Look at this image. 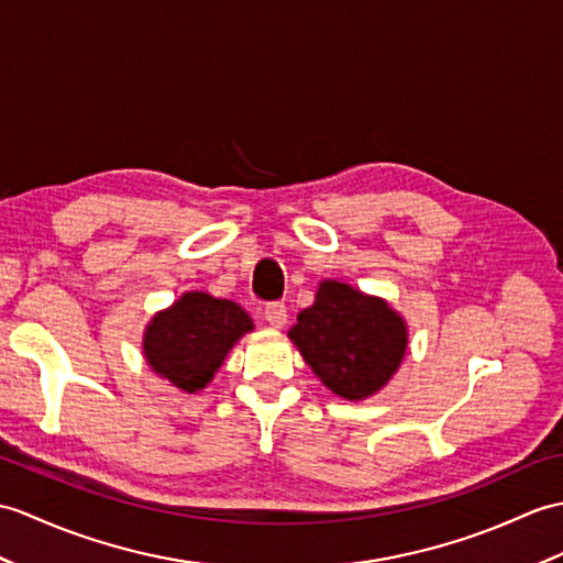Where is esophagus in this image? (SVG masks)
I'll return each mask as SVG.
<instances>
[{
    "mask_svg": "<svg viewBox=\"0 0 563 563\" xmlns=\"http://www.w3.org/2000/svg\"><path fill=\"white\" fill-rule=\"evenodd\" d=\"M264 319L273 325V329H283L287 323V307L283 302H271L264 307Z\"/></svg>",
    "mask_w": 563,
    "mask_h": 563,
    "instance_id": "obj_1",
    "label": "esophagus"
}]
</instances>
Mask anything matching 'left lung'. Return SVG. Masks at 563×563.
I'll return each mask as SVG.
<instances>
[{
    "label": "left lung",
    "mask_w": 563,
    "mask_h": 563,
    "mask_svg": "<svg viewBox=\"0 0 563 563\" xmlns=\"http://www.w3.org/2000/svg\"><path fill=\"white\" fill-rule=\"evenodd\" d=\"M290 341L335 396L364 400L394 376L408 347V325L382 297L323 280L313 305L297 313Z\"/></svg>",
    "instance_id": "left-lung-1"
}]
</instances>
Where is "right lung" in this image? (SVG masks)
Returning a JSON list of instances; mask_svg holds the SVG:
<instances>
[{
    "label": "right lung",
    "mask_w": 563,
    "mask_h": 563,
    "mask_svg": "<svg viewBox=\"0 0 563 563\" xmlns=\"http://www.w3.org/2000/svg\"><path fill=\"white\" fill-rule=\"evenodd\" d=\"M254 323L240 305L208 292H185L158 311L143 335V355L155 374L187 394L206 388L232 345Z\"/></svg>",
    "instance_id": "1"
}]
</instances>
